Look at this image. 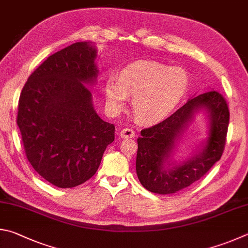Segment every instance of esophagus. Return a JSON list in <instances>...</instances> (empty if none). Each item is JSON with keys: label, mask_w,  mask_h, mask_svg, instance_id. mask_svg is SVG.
I'll list each match as a JSON object with an SVG mask.
<instances>
[{"label": "esophagus", "mask_w": 248, "mask_h": 248, "mask_svg": "<svg viewBox=\"0 0 248 248\" xmlns=\"http://www.w3.org/2000/svg\"><path fill=\"white\" fill-rule=\"evenodd\" d=\"M119 134H120V137L124 138V139H125V138H133L134 137V131H133L132 129H130V128H124L123 130H120Z\"/></svg>", "instance_id": "obj_1"}]
</instances>
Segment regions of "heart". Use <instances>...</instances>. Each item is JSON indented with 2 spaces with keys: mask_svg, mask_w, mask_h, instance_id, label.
<instances>
[{
  "mask_svg": "<svg viewBox=\"0 0 248 248\" xmlns=\"http://www.w3.org/2000/svg\"><path fill=\"white\" fill-rule=\"evenodd\" d=\"M188 88V75L182 67L143 61L120 71L118 79L104 83L105 104L110 114L124 108L132 98L134 115L143 123L154 124L167 118L182 101Z\"/></svg>",
  "mask_w": 248,
  "mask_h": 248,
  "instance_id": "obj_1",
  "label": "heart"
}]
</instances>
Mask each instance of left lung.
<instances>
[{"label":"left lung","mask_w":248,"mask_h":248,"mask_svg":"<svg viewBox=\"0 0 248 248\" xmlns=\"http://www.w3.org/2000/svg\"><path fill=\"white\" fill-rule=\"evenodd\" d=\"M206 117V137L184 161L175 159L177 144L197 114ZM228 104L217 91L188 98L181 108L158 124L141 131L138 138L136 169L147 191L172 194L200 180L221 158L228 132Z\"/></svg>","instance_id":"obj_1"}]
</instances>
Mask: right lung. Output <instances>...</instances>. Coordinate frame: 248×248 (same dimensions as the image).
<instances>
[{"label":"right lung","instance_id":"1","mask_svg":"<svg viewBox=\"0 0 248 248\" xmlns=\"http://www.w3.org/2000/svg\"><path fill=\"white\" fill-rule=\"evenodd\" d=\"M97 48L76 42L48 56L20 93L17 124L29 163L43 179L75 187L95 174L115 125L94 109Z\"/></svg>","mask_w":248,"mask_h":248}]
</instances>
